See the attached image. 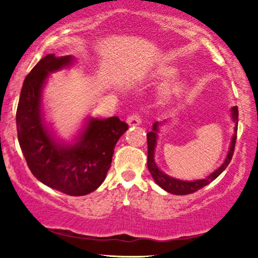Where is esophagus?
I'll list each match as a JSON object with an SVG mask.
<instances>
[{"mask_svg": "<svg viewBox=\"0 0 258 258\" xmlns=\"http://www.w3.org/2000/svg\"><path fill=\"white\" fill-rule=\"evenodd\" d=\"M126 123L130 126H134V125H140L141 123H142V119H141V117L137 114L135 115H130L128 118H126Z\"/></svg>", "mask_w": 258, "mask_h": 258, "instance_id": "1", "label": "esophagus"}]
</instances>
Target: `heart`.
<instances>
[{
  "instance_id": "obj_1",
  "label": "heart",
  "mask_w": 258,
  "mask_h": 258,
  "mask_svg": "<svg viewBox=\"0 0 258 258\" xmlns=\"http://www.w3.org/2000/svg\"><path fill=\"white\" fill-rule=\"evenodd\" d=\"M176 69L171 66H158L150 72V79L156 82H165L170 80L172 76H175ZM185 88V81L182 79H175L170 83H168L161 91V100L168 101L171 97L176 96L179 93H182Z\"/></svg>"
}]
</instances>
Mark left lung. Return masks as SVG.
I'll use <instances>...</instances> for the list:
<instances>
[{"instance_id": "1", "label": "left lung", "mask_w": 258, "mask_h": 258, "mask_svg": "<svg viewBox=\"0 0 258 258\" xmlns=\"http://www.w3.org/2000/svg\"><path fill=\"white\" fill-rule=\"evenodd\" d=\"M230 117L234 122V135L231 137L230 146H229V150L227 154V157L223 163L221 164L220 168H217L214 172H211L209 176L202 179H194V181H183V179L172 177L162 171L160 168L157 167L156 161H155V149L157 146V139L158 133H160V126L163 125L164 123L168 122V119H164L162 122H155L153 124V130L147 134L148 140V169H149L151 176H153L154 181L161 186L165 191L174 194V195H188V194H192L200 190L203 186L209 184L213 182L215 178H217L222 172L225 170L228 164L230 163L232 154H234L235 143H236V134H237V123H238V109L237 107H232L230 109Z\"/></svg>"}]
</instances>
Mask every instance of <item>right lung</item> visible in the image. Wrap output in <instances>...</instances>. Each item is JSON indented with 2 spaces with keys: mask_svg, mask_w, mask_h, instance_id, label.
<instances>
[{
  "mask_svg": "<svg viewBox=\"0 0 258 258\" xmlns=\"http://www.w3.org/2000/svg\"><path fill=\"white\" fill-rule=\"evenodd\" d=\"M76 63L72 55L42 57L24 80L16 111L17 137L30 171L38 181L70 196L100 186L111 165L116 143L128 130L117 116L86 118L70 143L57 139L45 121L42 91L52 73Z\"/></svg>",
  "mask_w": 258,
  "mask_h": 258,
  "instance_id": "obj_1",
  "label": "right lung"
}]
</instances>
